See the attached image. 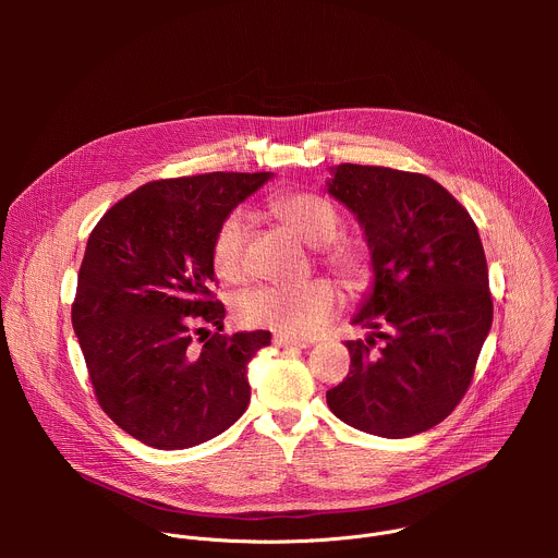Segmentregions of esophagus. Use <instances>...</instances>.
I'll return each mask as SVG.
<instances>
[{
	"instance_id": "obj_1",
	"label": "esophagus",
	"mask_w": 558,
	"mask_h": 558,
	"mask_svg": "<svg viewBox=\"0 0 558 558\" xmlns=\"http://www.w3.org/2000/svg\"><path fill=\"white\" fill-rule=\"evenodd\" d=\"M274 344H276V347H282V349H306L308 342H304V340H300V338H291V336L276 333V336H274Z\"/></svg>"
}]
</instances>
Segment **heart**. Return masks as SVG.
<instances>
[{
	"label": "heart",
	"mask_w": 558,
	"mask_h": 558,
	"mask_svg": "<svg viewBox=\"0 0 558 558\" xmlns=\"http://www.w3.org/2000/svg\"><path fill=\"white\" fill-rule=\"evenodd\" d=\"M271 211L300 241L323 247V263L336 271L349 287H362L368 280L364 254L351 245L336 243L342 218L327 198L291 192L269 201ZM250 218L243 209H233L218 225L211 243L214 271L229 282L245 276V243ZM336 289L327 280H308L295 287H258L243 293L235 302V317L245 327L271 329L291 338H308L320 331L336 311Z\"/></svg>",
	"instance_id": "1"
}]
</instances>
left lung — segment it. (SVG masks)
Segmentation results:
<instances>
[{"mask_svg":"<svg viewBox=\"0 0 558 558\" xmlns=\"http://www.w3.org/2000/svg\"><path fill=\"white\" fill-rule=\"evenodd\" d=\"M327 192L357 218L373 267L351 320L371 336L344 342L351 368L327 390V404L357 430L413 437L461 402L493 327L480 231L424 174L342 163L331 168Z\"/></svg>","mask_w":558,"mask_h":558,"instance_id":"8db88e82","label":"left lung"}]
</instances>
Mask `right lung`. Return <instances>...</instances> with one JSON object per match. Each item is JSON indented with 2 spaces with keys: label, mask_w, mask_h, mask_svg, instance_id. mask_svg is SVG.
Masks as SVG:
<instances>
[{
  "label": "right lung",
  "mask_w": 558,
  "mask_h": 558,
  "mask_svg": "<svg viewBox=\"0 0 558 558\" xmlns=\"http://www.w3.org/2000/svg\"><path fill=\"white\" fill-rule=\"evenodd\" d=\"M274 174L211 172L151 181L93 229L72 304V329L106 415L158 450L198 446L247 411V364L269 331H222L211 243L231 209Z\"/></svg>",
  "instance_id": "right-lung-1"
}]
</instances>
